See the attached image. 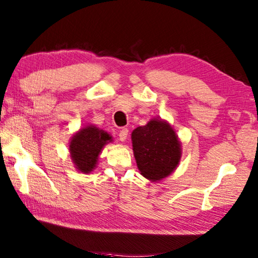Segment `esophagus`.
<instances>
[{
    "mask_svg": "<svg viewBox=\"0 0 258 258\" xmlns=\"http://www.w3.org/2000/svg\"><path fill=\"white\" fill-rule=\"evenodd\" d=\"M127 134H128V128H121L118 133L120 141H125L126 138H127Z\"/></svg>",
    "mask_w": 258,
    "mask_h": 258,
    "instance_id": "34e87169",
    "label": "esophagus"
}]
</instances>
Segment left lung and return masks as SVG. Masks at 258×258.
Instances as JSON below:
<instances>
[{
    "instance_id": "1",
    "label": "left lung",
    "mask_w": 258,
    "mask_h": 258,
    "mask_svg": "<svg viewBox=\"0 0 258 258\" xmlns=\"http://www.w3.org/2000/svg\"><path fill=\"white\" fill-rule=\"evenodd\" d=\"M134 157L141 174L157 181L170 175L180 160V144L171 126L151 119L132 132Z\"/></svg>"
}]
</instances>
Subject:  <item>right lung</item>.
Returning a JSON list of instances; mask_svg holds the SVG:
<instances>
[{"label":"right lung","mask_w":258,"mask_h":258,"mask_svg":"<svg viewBox=\"0 0 258 258\" xmlns=\"http://www.w3.org/2000/svg\"><path fill=\"white\" fill-rule=\"evenodd\" d=\"M110 141L111 137L108 133L92 125L87 126L73 135L70 143V152L77 169L86 174L92 171L101 149Z\"/></svg>","instance_id":"add662e5"}]
</instances>
